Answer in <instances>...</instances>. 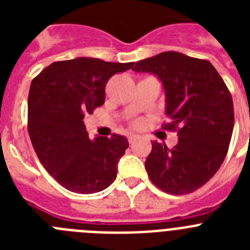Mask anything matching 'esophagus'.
<instances>
[{"label": "esophagus", "instance_id": "obj_1", "mask_svg": "<svg viewBox=\"0 0 250 250\" xmlns=\"http://www.w3.org/2000/svg\"><path fill=\"white\" fill-rule=\"evenodd\" d=\"M138 139H139V136H136V135H129V136H127L129 144H134V143H135V141L138 140Z\"/></svg>", "mask_w": 250, "mask_h": 250}]
</instances>
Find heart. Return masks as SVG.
Masks as SVG:
<instances>
[{
  "mask_svg": "<svg viewBox=\"0 0 250 250\" xmlns=\"http://www.w3.org/2000/svg\"><path fill=\"white\" fill-rule=\"evenodd\" d=\"M141 125V121L140 120H134L132 121V126L134 127H139Z\"/></svg>",
  "mask_w": 250,
  "mask_h": 250,
  "instance_id": "b5f03b06",
  "label": "heart"
}]
</instances>
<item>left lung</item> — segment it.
I'll return each mask as SVG.
<instances>
[{"instance_id": "obj_1", "label": "left lung", "mask_w": 250, "mask_h": 250, "mask_svg": "<svg viewBox=\"0 0 250 250\" xmlns=\"http://www.w3.org/2000/svg\"><path fill=\"white\" fill-rule=\"evenodd\" d=\"M132 70L160 79L170 118L163 127L179 136L173 149L151 141L147 175L165 193H193L213 178L228 152L234 127L230 91L208 60L175 51L141 60Z\"/></svg>"}]
</instances>
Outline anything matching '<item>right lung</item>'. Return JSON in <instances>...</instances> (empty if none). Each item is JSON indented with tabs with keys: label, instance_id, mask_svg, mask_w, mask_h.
I'll use <instances>...</instances> for the list:
<instances>
[{
	"label": "right lung",
	"instance_id": "1",
	"mask_svg": "<svg viewBox=\"0 0 250 250\" xmlns=\"http://www.w3.org/2000/svg\"><path fill=\"white\" fill-rule=\"evenodd\" d=\"M134 62H106L92 57L56 61L31 83L27 129L31 143L50 175L67 190L92 194L116 179L127 139H89L83 118L105 101L110 77Z\"/></svg>",
	"mask_w": 250,
	"mask_h": 250
}]
</instances>
